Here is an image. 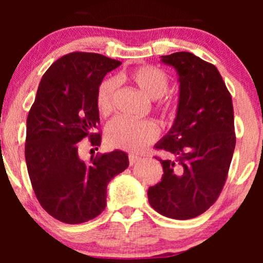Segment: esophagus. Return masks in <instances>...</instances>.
I'll use <instances>...</instances> for the list:
<instances>
[{"mask_svg": "<svg viewBox=\"0 0 263 263\" xmlns=\"http://www.w3.org/2000/svg\"><path fill=\"white\" fill-rule=\"evenodd\" d=\"M128 161H129V165H134L137 162L141 161V157H137V156H135V155H129L128 156Z\"/></svg>", "mask_w": 263, "mask_h": 263, "instance_id": "obj_1", "label": "esophagus"}]
</instances>
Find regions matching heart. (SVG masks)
<instances>
[{
	"label": "heart",
	"mask_w": 263,
	"mask_h": 263,
	"mask_svg": "<svg viewBox=\"0 0 263 263\" xmlns=\"http://www.w3.org/2000/svg\"><path fill=\"white\" fill-rule=\"evenodd\" d=\"M126 79L131 81L140 91L148 99L156 100L167 92L170 78L161 68L155 65H141L131 69L126 74ZM117 84L114 79H105L96 90L95 104L99 114L107 116L115 106ZM158 110L165 117H174L178 112V101L164 100L158 104ZM157 125L151 120L134 121L125 117H115L107 123L105 129V141L110 147L127 152H141L158 138Z\"/></svg>",
	"instance_id": "1"
}]
</instances>
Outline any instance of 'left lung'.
<instances>
[{"instance_id": "left-lung-1", "label": "left lung", "mask_w": 263, "mask_h": 263, "mask_svg": "<svg viewBox=\"0 0 263 263\" xmlns=\"http://www.w3.org/2000/svg\"><path fill=\"white\" fill-rule=\"evenodd\" d=\"M179 75V102L174 125L156 149L162 180L149 186L151 206L171 219H193L218 200L234 155L236 136L232 99L215 65L189 52L162 55ZM157 158V157H156Z\"/></svg>"}]
</instances>
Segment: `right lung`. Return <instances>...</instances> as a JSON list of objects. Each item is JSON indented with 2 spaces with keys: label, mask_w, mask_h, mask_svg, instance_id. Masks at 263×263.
<instances>
[{
  "label": "right lung",
  "mask_w": 263,
  "mask_h": 263,
  "mask_svg": "<svg viewBox=\"0 0 263 263\" xmlns=\"http://www.w3.org/2000/svg\"><path fill=\"white\" fill-rule=\"evenodd\" d=\"M121 62L98 53L63 55L45 71L27 117L25 155L32 188L49 215L65 224L89 221L106 206L108 182L128 167L122 151L80 159L79 142L100 146L96 90Z\"/></svg>",
  "instance_id": "add662e5"
}]
</instances>
